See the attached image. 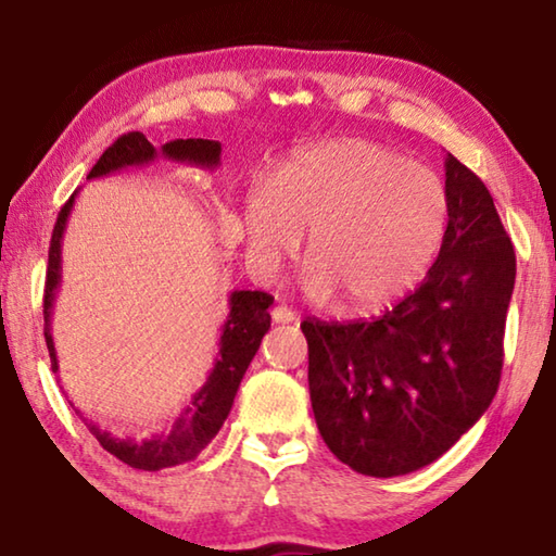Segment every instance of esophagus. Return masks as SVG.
Listing matches in <instances>:
<instances>
[{"label": "esophagus", "mask_w": 556, "mask_h": 556, "mask_svg": "<svg viewBox=\"0 0 556 556\" xmlns=\"http://www.w3.org/2000/svg\"><path fill=\"white\" fill-rule=\"evenodd\" d=\"M271 321H275V324H291V321H296V314L291 312L289 306H275V308H271Z\"/></svg>", "instance_id": "34e87169"}]
</instances>
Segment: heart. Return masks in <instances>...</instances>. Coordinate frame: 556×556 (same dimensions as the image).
<instances>
[{
  "label": "heart",
  "instance_id": "obj_1",
  "mask_svg": "<svg viewBox=\"0 0 556 556\" xmlns=\"http://www.w3.org/2000/svg\"><path fill=\"white\" fill-rule=\"evenodd\" d=\"M448 193L439 174L368 139L299 152L242 203L250 260L275 271L308 228L306 294L375 312L427 275L444 240Z\"/></svg>",
  "mask_w": 556,
  "mask_h": 556
}]
</instances>
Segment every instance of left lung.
I'll use <instances>...</instances> for the list:
<instances>
[{
    "label": "left lung",
    "mask_w": 556,
    "mask_h": 556,
    "mask_svg": "<svg viewBox=\"0 0 556 556\" xmlns=\"http://www.w3.org/2000/svg\"><path fill=\"white\" fill-rule=\"evenodd\" d=\"M446 193L439 257L409 296L375 321L301 324L318 431L363 476L429 466L483 417L501 382L513 242L485 184L454 154Z\"/></svg>",
    "instance_id": "1"
}]
</instances>
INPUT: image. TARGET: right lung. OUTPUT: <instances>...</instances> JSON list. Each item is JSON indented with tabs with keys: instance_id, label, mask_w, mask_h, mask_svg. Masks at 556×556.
Wrapping results in <instances>:
<instances>
[{
	"instance_id": "add662e5",
	"label": "right lung",
	"mask_w": 556,
	"mask_h": 556,
	"mask_svg": "<svg viewBox=\"0 0 556 556\" xmlns=\"http://www.w3.org/2000/svg\"><path fill=\"white\" fill-rule=\"evenodd\" d=\"M156 156L172 159V162L181 164H195L201 168H215L220 164V142L213 139H174L166 142L162 149H154V144L142 135V131H129L122 135L115 144L105 149V154L98 159V164L90 168L88 178L115 174L119 168L129 166H144L154 162ZM78 193V191H75ZM75 193L63 205L55 220V228L51 235L49 248V271H46V291H43V336L46 345H49L51 368L59 370V357H55L53 336H51V308L55 301V291L61 287V240L65 223L73 208ZM230 314L223 324L220 333V351L218 361H215L213 370L205 380L203 388L193 394L186 409L178 414L172 429L162 431L152 439H117L110 431L100 429L92 421L83 419L90 429V434L100 441V446L117 456L122 464L142 470H162L178 464H188L201 451L211 444L213 437L218 434L223 421L228 419L235 394L242 382V375L248 365L255 357L262 338L269 331L271 316L267 308L271 306L275 296L267 291H244L238 289L230 294ZM80 414V412H78Z\"/></svg>"
}]
</instances>
